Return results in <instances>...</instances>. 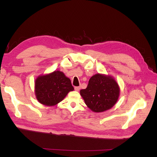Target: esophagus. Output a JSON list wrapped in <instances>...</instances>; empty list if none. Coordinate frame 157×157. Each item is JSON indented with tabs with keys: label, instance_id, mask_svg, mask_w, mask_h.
<instances>
[{
	"label": "esophagus",
	"instance_id": "esophagus-1",
	"mask_svg": "<svg viewBox=\"0 0 157 157\" xmlns=\"http://www.w3.org/2000/svg\"><path fill=\"white\" fill-rule=\"evenodd\" d=\"M80 89V86H76V87H75V90H76V91H79Z\"/></svg>",
	"mask_w": 157,
	"mask_h": 157
}]
</instances>
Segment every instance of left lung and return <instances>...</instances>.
<instances>
[{
  "mask_svg": "<svg viewBox=\"0 0 157 157\" xmlns=\"http://www.w3.org/2000/svg\"><path fill=\"white\" fill-rule=\"evenodd\" d=\"M80 94L90 110L101 113L115 105L120 96V87L112 76L98 73L90 78L87 88L80 90Z\"/></svg>",
  "mask_w": 157,
  "mask_h": 157,
  "instance_id": "obj_1",
  "label": "left lung"
}]
</instances>
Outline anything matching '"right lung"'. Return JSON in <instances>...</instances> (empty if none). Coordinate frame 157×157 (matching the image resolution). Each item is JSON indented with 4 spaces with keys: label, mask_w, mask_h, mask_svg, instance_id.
I'll return each instance as SVG.
<instances>
[{
    "label": "right lung",
    "mask_w": 157,
    "mask_h": 157,
    "mask_svg": "<svg viewBox=\"0 0 157 157\" xmlns=\"http://www.w3.org/2000/svg\"><path fill=\"white\" fill-rule=\"evenodd\" d=\"M73 90L71 80L58 70L38 76L35 80L36 98L45 106L57 105Z\"/></svg>",
    "instance_id": "right-lung-1"
}]
</instances>
